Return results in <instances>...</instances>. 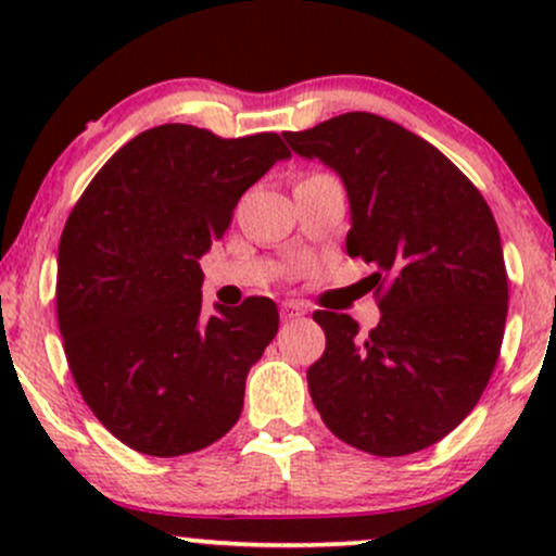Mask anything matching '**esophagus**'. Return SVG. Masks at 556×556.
<instances>
[{"instance_id": "esophagus-1", "label": "esophagus", "mask_w": 556, "mask_h": 556, "mask_svg": "<svg viewBox=\"0 0 556 556\" xmlns=\"http://www.w3.org/2000/svg\"><path fill=\"white\" fill-rule=\"evenodd\" d=\"M303 314H305L303 305L292 303V300H287V303H282V318H285V321H295V318H300Z\"/></svg>"}]
</instances>
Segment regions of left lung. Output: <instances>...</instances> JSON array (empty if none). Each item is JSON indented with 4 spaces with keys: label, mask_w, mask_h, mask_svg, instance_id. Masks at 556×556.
Here are the masks:
<instances>
[{
    "label": "left lung",
    "mask_w": 556,
    "mask_h": 556,
    "mask_svg": "<svg viewBox=\"0 0 556 556\" xmlns=\"http://www.w3.org/2000/svg\"><path fill=\"white\" fill-rule=\"evenodd\" d=\"M290 149L340 175L350 256L374 264L379 327L316 311L327 350L308 368L334 437L379 457L437 444L476 407L500 358L507 271L494 214L442 151L371 112L300 132Z\"/></svg>",
    "instance_id": "left-lung-1"
}]
</instances>
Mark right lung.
Here are the masks:
<instances>
[{"instance_id": "1", "label": "right lung", "mask_w": 556, "mask_h": 556, "mask_svg": "<svg viewBox=\"0 0 556 556\" xmlns=\"http://www.w3.org/2000/svg\"><path fill=\"white\" fill-rule=\"evenodd\" d=\"M282 159L277 132L227 140L159 125L127 140L75 203L56 256V321L86 405L136 452L188 455L238 424L279 314L269 298L206 314L198 261Z\"/></svg>"}]
</instances>
